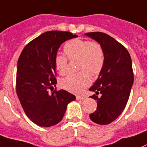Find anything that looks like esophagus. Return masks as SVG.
<instances>
[{
	"label": "esophagus",
	"mask_w": 147,
	"mask_h": 147,
	"mask_svg": "<svg viewBox=\"0 0 147 147\" xmlns=\"http://www.w3.org/2000/svg\"><path fill=\"white\" fill-rule=\"evenodd\" d=\"M86 98V96H76V100H84V99Z\"/></svg>",
	"instance_id": "obj_1"
}]
</instances>
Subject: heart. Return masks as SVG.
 Listing matches in <instances>:
<instances>
[{"instance_id":"1","label":"heart","mask_w":147,"mask_h":147,"mask_svg":"<svg viewBox=\"0 0 147 147\" xmlns=\"http://www.w3.org/2000/svg\"><path fill=\"white\" fill-rule=\"evenodd\" d=\"M63 51L69 60L78 59V69L81 71L63 78L61 81L62 88L74 94H80L90 85V74L94 77L100 74L105 63L104 51L96 40L75 38L65 43ZM54 65L61 76L67 73L68 60L65 57L57 55Z\"/></svg>"}]
</instances>
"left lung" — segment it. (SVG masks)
<instances>
[{
    "label": "left lung",
    "instance_id": "8db88e82",
    "mask_svg": "<svg viewBox=\"0 0 147 147\" xmlns=\"http://www.w3.org/2000/svg\"><path fill=\"white\" fill-rule=\"evenodd\" d=\"M86 35L102 46L105 63L94 85L89 89L96 94L90 96L97 102L91 121L108 125L121 115L127 104L134 82L131 58L123 45L106 33L88 32Z\"/></svg>",
    "mask_w": 147,
    "mask_h": 147
}]
</instances>
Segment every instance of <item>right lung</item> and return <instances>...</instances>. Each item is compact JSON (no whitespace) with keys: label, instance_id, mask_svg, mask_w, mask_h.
<instances>
[{"label":"right lung","instance_id":"obj_1","mask_svg":"<svg viewBox=\"0 0 147 147\" xmlns=\"http://www.w3.org/2000/svg\"><path fill=\"white\" fill-rule=\"evenodd\" d=\"M78 37L71 32L50 31L28 43L17 63L16 88L24 112L32 122L51 127L61 121L68 103L76 96L66 90L49 89L57 84L54 58L59 46Z\"/></svg>","mask_w":147,"mask_h":147}]
</instances>
